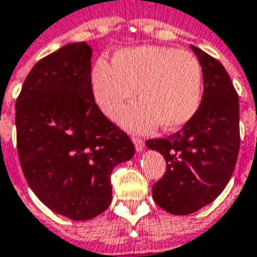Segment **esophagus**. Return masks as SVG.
<instances>
[{
  "mask_svg": "<svg viewBox=\"0 0 257 257\" xmlns=\"http://www.w3.org/2000/svg\"><path fill=\"white\" fill-rule=\"evenodd\" d=\"M132 141H134V144H135V148H137L138 152H142V151H144V148H145V142H144V139L139 137H132Z\"/></svg>",
  "mask_w": 257,
  "mask_h": 257,
  "instance_id": "1",
  "label": "esophagus"
}]
</instances>
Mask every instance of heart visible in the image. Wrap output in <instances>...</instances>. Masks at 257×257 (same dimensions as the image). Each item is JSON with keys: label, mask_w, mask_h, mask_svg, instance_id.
Segmentation results:
<instances>
[{"label": "heart", "mask_w": 257, "mask_h": 257, "mask_svg": "<svg viewBox=\"0 0 257 257\" xmlns=\"http://www.w3.org/2000/svg\"><path fill=\"white\" fill-rule=\"evenodd\" d=\"M91 84L95 101L109 118L137 92L141 101L119 115L125 128L148 131L159 123L164 129H178L199 109L203 71L188 51L145 45L118 51L112 65L96 62Z\"/></svg>", "instance_id": "1"}]
</instances>
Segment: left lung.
I'll return each instance as SVG.
<instances>
[{"instance_id": "8db88e82", "label": "left lung", "mask_w": 257, "mask_h": 257, "mask_svg": "<svg viewBox=\"0 0 257 257\" xmlns=\"http://www.w3.org/2000/svg\"><path fill=\"white\" fill-rule=\"evenodd\" d=\"M190 48L203 71L199 109L176 134L146 141L166 161L152 196L172 215H190L216 199L233 173L240 145L239 96L230 76L216 58Z\"/></svg>"}]
</instances>
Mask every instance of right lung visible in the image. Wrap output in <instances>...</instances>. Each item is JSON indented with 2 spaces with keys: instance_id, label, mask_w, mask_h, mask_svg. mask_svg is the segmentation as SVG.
<instances>
[{
  "instance_id": "add662e5",
  "label": "right lung",
  "mask_w": 257,
  "mask_h": 257,
  "mask_svg": "<svg viewBox=\"0 0 257 257\" xmlns=\"http://www.w3.org/2000/svg\"><path fill=\"white\" fill-rule=\"evenodd\" d=\"M92 49L74 42L40 59L15 102L24 176L55 213L88 220L111 205V173L135 154L131 138L95 103Z\"/></svg>"
}]
</instances>
